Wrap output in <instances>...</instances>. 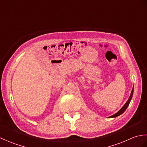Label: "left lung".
I'll return each mask as SVG.
<instances>
[{
  "label": "left lung",
  "instance_id": "8db88e82",
  "mask_svg": "<svg viewBox=\"0 0 147 147\" xmlns=\"http://www.w3.org/2000/svg\"><path fill=\"white\" fill-rule=\"evenodd\" d=\"M133 91H134V90H133V89H132V91H131V95H130L129 97V99L127 100V101L126 102V104L124 105L123 107H122V108L120 109V110L119 111L117 112V113H115V114L111 115V116H110V117H109V118H112V117H117V116H119V115H121V114H123V112L126 110L127 107H128V105H129V104L131 100V98H132V96H133Z\"/></svg>",
  "mask_w": 147,
  "mask_h": 147
}]
</instances>
